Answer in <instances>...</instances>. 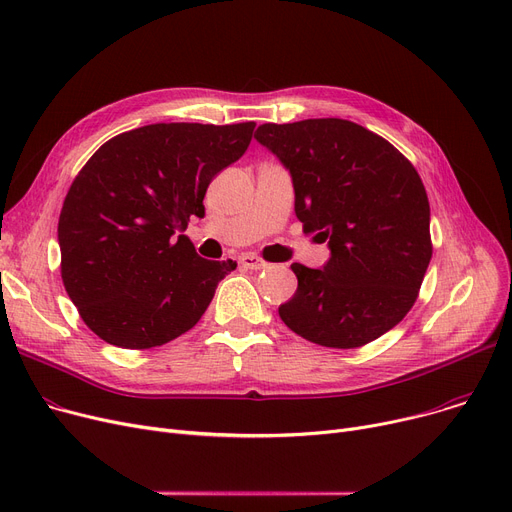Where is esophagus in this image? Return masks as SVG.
Segmentation results:
<instances>
[{"mask_svg": "<svg viewBox=\"0 0 512 512\" xmlns=\"http://www.w3.org/2000/svg\"><path fill=\"white\" fill-rule=\"evenodd\" d=\"M240 265L247 267V270H263V267H267V263L263 259H259L257 255H251V253L240 257Z\"/></svg>", "mask_w": 512, "mask_h": 512, "instance_id": "esophagus-1", "label": "esophagus"}]
</instances>
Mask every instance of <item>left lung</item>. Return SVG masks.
<instances>
[{
  "mask_svg": "<svg viewBox=\"0 0 512 512\" xmlns=\"http://www.w3.org/2000/svg\"><path fill=\"white\" fill-rule=\"evenodd\" d=\"M255 139L292 176L294 213L328 240L321 270L292 263L299 286L280 305L284 324L309 342L357 348L402 321L432 259L429 201L411 161L340 118L261 124Z\"/></svg>",
  "mask_w": 512,
  "mask_h": 512,
  "instance_id": "8db88e82",
  "label": "left lung"
}]
</instances>
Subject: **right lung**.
Returning a JSON list of instances; mask_svg holds the SVG:
<instances>
[{
    "mask_svg": "<svg viewBox=\"0 0 512 512\" xmlns=\"http://www.w3.org/2000/svg\"><path fill=\"white\" fill-rule=\"evenodd\" d=\"M255 122L149 124L103 143L78 172L58 222L62 280L107 344L153 348L191 330L236 261L197 255L213 176L247 151Z\"/></svg>",
    "mask_w": 512,
    "mask_h": 512,
    "instance_id": "1",
    "label": "right lung"
}]
</instances>
